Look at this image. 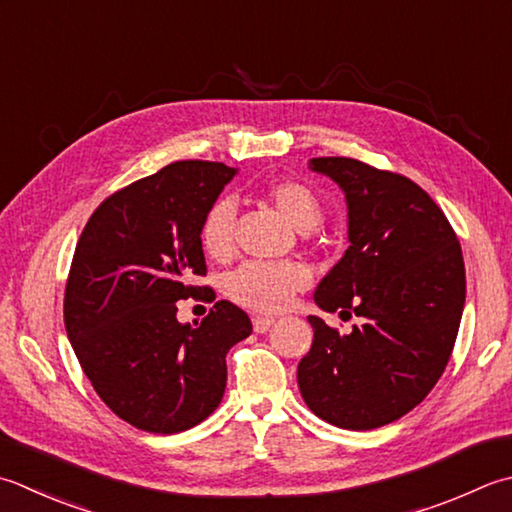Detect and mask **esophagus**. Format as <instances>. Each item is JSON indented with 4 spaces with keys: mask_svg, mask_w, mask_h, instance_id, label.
<instances>
[{
    "mask_svg": "<svg viewBox=\"0 0 512 512\" xmlns=\"http://www.w3.org/2000/svg\"><path fill=\"white\" fill-rule=\"evenodd\" d=\"M275 324L273 317H255L253 319V328L257 330V333H266V330Z\"/></svg>",
    "mask_w": 512,
    "mask_h": 512,
    "instance_id": "1",
    "label": "esophagus"
}]
</instances>
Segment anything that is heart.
I'll return each mask as SVG.
<instances>
[{
	"mask_svg": "<svg viewBox=\"0 0 512 512\" xmlns=\"http://www.w3.org/2000/svg\"><path fill=\"white\" fill-rule=\"evenodd\" d=\"M262 195L282 213L299 233L313 230L322 219V202L315 190L297 179H277L264 186ZM235 206L228 199L210 204L199 226V244L215 262H226L233 255ZM310 284L308 268L297 262L244 264L226 279V293L237 306L253 313L275 315L290 306L297 293Z\"/></svg>",
	"mask_w": 512,
	"mask_h": 512,
	"instance_id": "heart-1",
	"label": "heart"
}]
</instances>
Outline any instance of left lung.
I'll return each instance as SVG.
<instances>
[{
	"instance_id": "8db88e82",
	"label": "left lung",
	"mask_w": 512,
	"mask_h": 512,
	"mask_svg": "<svg viewBox=\"0 0 512 512\" xmlns=\"http://www.w3.org/2000/svg\"><path fill=\"white\" fill-rule=\"evenodd\" d=\"M310 168L346 193L350 242L315 302L362 324L342 335L310 315L315 339L297 384L324 422L379 428L422 402L453 355L466 302L462 246L413 179L350 157H315Z\"/></svg>"
}]
</instances>
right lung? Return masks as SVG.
Masks as SVG:
<instances>
[{
	"mask_svg": "<svg viewBox=\"0 0 512 512\" xmlns=\"http://www.w3.org/2000/svg\"><path fill=\"white\" fill-rule=\"evenodd\" d=\"M235 173L202 159L168 164L106 197L75 246L68 339L102 402L146 433L204 422L224 397L226 353L253 333L226 299L199 324L177 322L175 302L208 289L193 284L206 275L199 226Z\"/></svg>",
	"mask_w": 512,
	"mask_h": 512,
	"instance_id": "right-lung-1",
	"label": "right lung"
}]
</instances>
